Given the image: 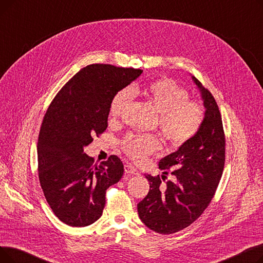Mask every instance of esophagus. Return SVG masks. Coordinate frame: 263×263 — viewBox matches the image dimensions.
<instances>
[{
    "mask_svg": "<svg viewBox=\"0 0 263 263\" xmlns=\"http://www.w3.org/2000/svg\"><path fill=\"white\" fill-rule=\"evenodd\" d=\"M124 172L128 175H139V172H137V170L134 166H132L131 164L124 165Z\"/></svg>",
    "mask_w": 263,
    "mask_h": 263,
    "instance_id": "obj_1",
    "label": "esophagus"
}]
</instances>
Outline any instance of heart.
Wrapping results in <instances>:
<instances>
[{"label":"heart","instance_id":"obj_1","mask_svg":"<svg viewBox=\"0 0 263 263\" xmlns=\"http://www.w3.org/2000/svg\"><path fill=\"white\" fill-rule=\"evenodd\" d=\"M133 95H142L160 114L159 128L165 141L175 147L189 143L198 134L204 121L201 103L189 100V92L171 79H160L143 88L133 86L118 91L112 100L109 115L120 117L130 107ZM162 147V142L154 135L129 134L121 142L123 153L141 162Z\"/></svg>","mask_w":263,"mask_h":263}]
</instances>
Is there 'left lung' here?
Here are the masks:
<instances>
[{"label": "left lung", "mask_w": 263, "mask_h": 263, "mask_svg": "<svg viewBox=\"0 0 263 263\" xmlns=\"http://www.w3.org/2000/svg\"><path fill=\"white\" fill-rule=\"evenodd\" d=\"M201 92L204 121L198 134L159 162L167 177L146 175L150 190L137 204L142 222L151 230L171 234L189 227L203 213L216 192L225 164V133L212 93L192 77ZM168 175L167 172H164Z\"/></svg>", "instance_id": "left-lung-1"}]
</instances>
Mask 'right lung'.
Masks as SVG:
<instances>
[{
  "instance_id": "right-lung-1",
  "label": "right lung",
  "mask_w": 263,
  "mask_h": 263,
  "mask_svg": "<svg viewBox=\"0 0 263 263\" xmlns=\"http://www.w3.org/2000/svg\"><path fill=\"white\" fill-rule=\"evenodd\" d=\"M142 72L107 64L86 66L49 105L38 136V177L50 208L63 223L85 227L102 215L106 190L121 179L123 164L114 155L93 164L83 148L106 130L115 95Z\"/></svg>"
}]
</instances>
